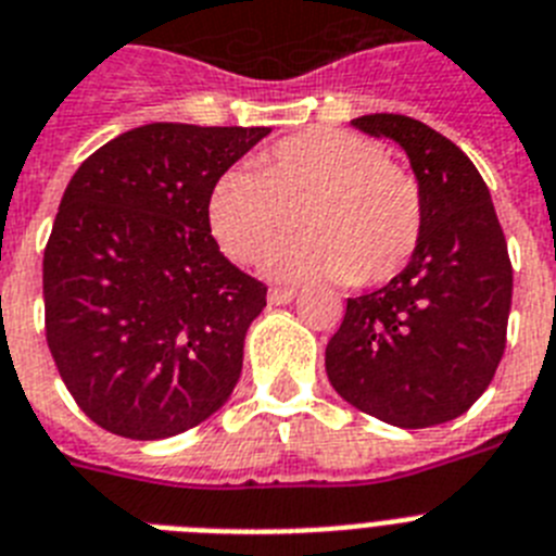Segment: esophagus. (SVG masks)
I'll use <instances>...</instances> for the list:
<instances>
[{
  "label": "esophagus",
  "instance_id": "esophagus-1",
  "mask_svg": "<svg viewBox=\"0 0 556 556\" xmlns=\"http://www.w3.org/2000/svg\"><path fill=\"white\" fill-rule=\"evenodd\" d=\"M293 296H296L293 288H270L268 291L270 305H288V302H293Z\"/></svg>",
  "mask_w": 556,
  "mask_h": 556
}]
</instances>
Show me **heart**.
Returning <instances> with one entry per match:
<instances>
[{
	"label": "heart",
	"instance_id": "b5f03b06",
	"mask_svg": "<svg viewBox=\"0 0 556 556\" xmlns=\"http://www.w3.org/2000/svg\"><path fill=\"white\" fill-rule=\"evenodd\" d=\"M296 214L307 235L274 256L277 277L384 286L421 245L427 208L418 177L381 143L333 127L288 135L256 172L231 166L208 191L214 240L240 265L277 251Z\"/></svg>",
	"mask_w": 556,
	"mask_h": 556
}]
</instances>
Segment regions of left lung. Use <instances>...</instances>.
<instances>
[{
	"mask_svg": "<svg viewBox=\"0 0 556 556\" xmlns=\"http://www.w3.org/2000/svg\"><path fill=\"white\" fill-rule=\"evenodd\" d=\"M367 135L404 147L424 191L421 245L399 277L348 300L325 350L328 379L348 404L404 429L464 415L506 350L511 260L475 163L407 115H362Z\"/></svg>",
	"mask_w": 556,
	"mask_h": 556,
	"instance_id": "obj_1",
	"label": "left lung"
}]
</instances>
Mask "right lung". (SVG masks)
Segmentation results:
<instances>
[{"label": "right lung", "mask_w": 556, "mask_h": 556, "mask_svg": "<svg viewBox=\"0 0 556 556\" xmlns=\"http://www.w3.org/2000/svg\"><path fill=\"white\" fill-rule=\"evenodd\" d=\"M268 127L147 124L78 166L45 245V333L81 413L135 441L226 404L265 282L223 256L208 191Z\"/></svg>", "instance_id": "1"}]
</instances>
